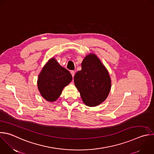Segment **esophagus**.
I'll return each instance as SVG.
<instances>
[{
    "label": "esophagus",
    "mask_w": 154,
    "mask_h": 154,
    "mask_svg": "<svg viewBox=\"0 0 154 154\" xmlns=\"http://www.w3.org/2000/svg\"><path fill=\"white\" fill-rule=\"evenodd\" d=\"M71 74L72 76L74 77V75H75V71H71Z\"/></svg>",
    "instance_id": "1"
}]
</instances>
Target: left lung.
I'll return each instance as SVG.
<instances>
[{"label": "left lung", "mask_w": 154, "mask_h": 154, "mask_svg": "<svg viewBox=\"0 0 154 154\" xmlns=\"http://www.w3.org/2000/svg\"><path fill=\"white\" fill-rule=\"evenodd\" d=\"M74 83L84 103L88 106H96L103 102L111 86L107 69L94 54L84 59L82 70L75 74Z\"/></svg>", "instance_id": "1"}]
</instances>
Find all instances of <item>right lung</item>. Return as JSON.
Wrapping results in <instances>:
<instances>
[{
	"instance_id": "1",
	"label": "right lung",
	"mask_w": 154,
	"mask_h": 154,
	"mask_svg": "<svg viewBox=\"0 0 154 154\" xmlns=\"http://www.w3.org/2000/svg\"><path fill=\"white\" fill-rule=\"evenodd\" d=\"M72 79L68 70L62 67L54 59H51L40 73L37 86L44 98L49 101H54Z\"/></svg>"
}]
</instances>
